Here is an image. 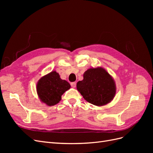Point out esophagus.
I'll return each instance as SVG.
<instances>
[{
	"label": "esophagus",
	"instance_id": "34e87169",
	"mask_svg": "<svg viewBox=\"0 0 153 153\" xmlns=\"http://www.w3.org/2000/svg\"><path fill=\"white\" fill-rule=\"evenodd\" d=\"M76 82H71V87L73 88H75L76 87Z\"/></svg>",
	"mask_w": 153,
	"mask_h": 153
}]
</instances>
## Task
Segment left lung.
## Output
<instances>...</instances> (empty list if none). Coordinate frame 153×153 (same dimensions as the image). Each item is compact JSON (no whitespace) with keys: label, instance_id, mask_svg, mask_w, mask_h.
<instances>
[{"label":"left lung","instance_id":"left-lung-1","mask_svg":"<svg viewBox=\"0 0 153 153\" xmlns=\"http://www.w3.org/2000/svg\"><path fill=\"white\" fill-rule=\"evenodd\" d=\"M76 89L87 101L98 106L111 102L116 94L114 78L102 67L85 71L84 79L77 82Z\"/></svg>","mask_w":153,"mask_h":153}]
</instances>
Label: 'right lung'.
I'll use <instances>...</instances> for the list:
<instances>
[{
  "instance_id": "right-lung-1",
  "label": "right lung",
  "mask_w": 153,
  "mask_h": 153,
  "mask_svg": "<svg viewBox=\"0 0 153 153\" xmlns=\"http://www.w3.org/2000/svg\"><path fill=\"white\" fill-rule=\"evenodd\" d=\"M70 87V84L62 80L58 73L52 71L38 80L36 91L41 102L51 106L57 104L61 100V96Z\"/></svg>"
}]
</instances>
